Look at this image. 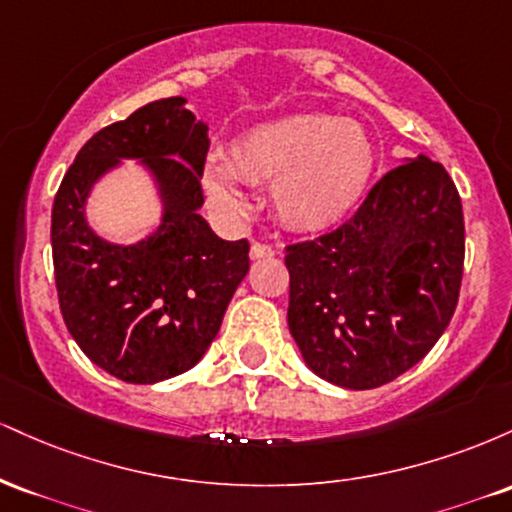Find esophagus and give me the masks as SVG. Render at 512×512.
I'll use <instances>...</instances> for the list:
<instances>
[{
  "mask_svg": "<svg viewBox=\"0 0 512 512\" xmlns=\"http://www.w3.org/2000/svg\"><path fill=\"white\" fill-rule=\"evenodd\" d=\"M274 255V248L267 243H252L250 248V257L252 260H262V257H272Z\"/></svg>",
  "mask_w": 512,
  "mask_h": 512,
  "instance_id": "esophagus-1",
  "label": "esophagus"
}]
</instances>
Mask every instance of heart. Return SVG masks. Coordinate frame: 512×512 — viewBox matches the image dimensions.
Instances as JSON below:
<instances>
[{"label":"heart","instance_id":"obj_1","mask_svg":"<svg viewBox=\"0 0 512 512\" xmlns=\"http://www.w3.org/2000/svg\"><path fill=\"white\" fill-rule=\"evenodd\" d=\"M375 173V149L356 122L330 115H293L243 132L228 166H204V192L223 216H243L240 180L269 185L274 214L293 231H322L356 209Z\"/></svg>","mask_w":512,"mask_h":512}]
</instances>
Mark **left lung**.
Returning <instances> with one entry per match:
<instances>
[{"label": "left lung", "mask_w": 512, "mask_h": 512, "mask_svg": "<svg viewBox=\"0 0 512 512\" xmlns=\"http://www.w3.org/2000/svg\"><path fill=\"white\" fill-rule=\"evenodd\" d=\"M464 216L440 163L411 158L334 231L286 248L289 330L315 375L346 390L392 383L450 325Z\"/></svg>", "instance_id": "obj_1"}]
</instances>
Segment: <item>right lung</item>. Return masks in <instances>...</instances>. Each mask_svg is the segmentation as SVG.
<instances>
[{"label": "right lung", "instance_id": "add662e5", "mask_svg": "<svg viewBox=\"0 0 512 512\" xmlns=\"http://www.w3.org/2000/svg\"><path fill=\"white\" fill-rule=\"evenodd\" d=\"M207 151V125L185 98H163L93 134L55 195L50 238L64 325L125 383L154 385L195 366L250 269L248 240H221L199 216ZM120 157H139L164 199L162 226L134 246L108 244L85 221L87 192Z\"/></svg>", "mask_w": 512, "mask_h": 512}]
</instances>
